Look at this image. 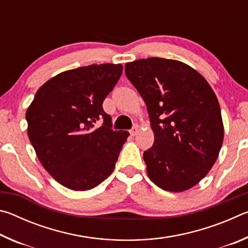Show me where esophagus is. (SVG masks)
<instances>
[{
  "label": "esophagus",
  "mask_w": 248,
  "mask_h": 248,
  "mask_svg": "<svg viewBox=\"0 0 248 248\" xmlns=\"http://www.w3.org/2000/svg\"><path fill=\"white\" fill-rule=\"evenodd\" d=\"M138 132H139V127H138V125H134V127L130 130V134H131L132 137L136 136Z\"/></svg>",
  "instance_id": "esophagus-1"
}]
</instances>
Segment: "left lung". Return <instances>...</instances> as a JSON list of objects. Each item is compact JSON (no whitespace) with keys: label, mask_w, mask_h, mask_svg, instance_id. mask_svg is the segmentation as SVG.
<instances>
[{"label":"left lung","mask_w":248,"mask_h":248,"mask_svg":"<svg viewBox=\"0 0 248 248\" xmlns=\"http://www.w3.org/2000/svg\"><path fill=\"white\" fill-rule=\"evenodd\" d=\"M124 71L154 132V144L143 153L150 179L167 191L190 189L212 169L223 143L215 92L194 68L171 59H140Z\"/></svg>","instance_id":"1"}]
</instances>
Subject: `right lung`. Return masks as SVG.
Masks as SVG:
<instances>
[{"label": "right lung", "mask_w": 248, "mask_h": 248, "mask_svg": "<svg viewBox=\"0 0 248 248\" xmlns=\"http://www.w3.org/2000/svg\"><path fill=\"white\" fill-rule=\"evenodd\" d=\"M123 69L105 63L64 71L48 79L27 108L28 138L37 157L71 190H90L104 182L129 137L111 129V117L103 109ZM100 119L103 124L95 128Z\"/></svg>", "instance_id": "1"}]
</instances>
